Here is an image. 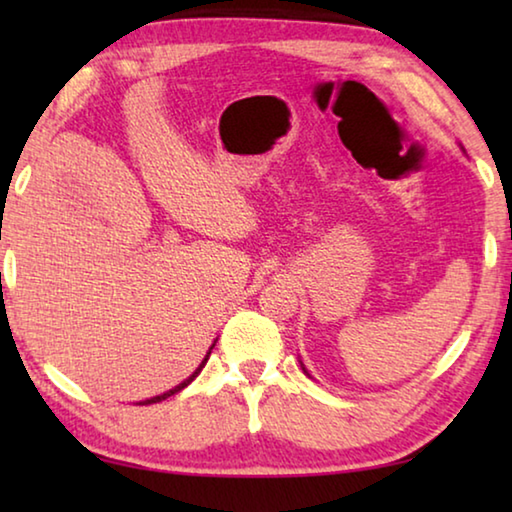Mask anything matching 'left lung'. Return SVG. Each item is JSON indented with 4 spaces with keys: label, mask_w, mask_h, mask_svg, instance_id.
Wrapping results in <instances>:
<instances>
[{
    "label": "left lung",
    "mask_w": 512,
    "mask_h": 512,
    "mask_svg": "<svg viewBox=\"0 0 512 512\" xmlns=\"http://www.w3.org/2000/svg\"><path fill=\"white\" fill-rule=\"evenodd\" d=\"M461 149H463V146H461ZM300 366H302V363H300ZM302 370H305V372H307V368H305V366H302ZM307 375H309V372H307Z\"/></svg>",
    "instance_id": "obj_1"
}]
</instances>
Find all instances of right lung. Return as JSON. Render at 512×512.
Returning a JSON list of instances; mask_svg holds the SVG:
<instances>
[{"label": "right lung", "mask_w": 512, "mask_h": 512, "mask_svg": "<svg viewBox=\"0 0 512 512\" xmlns=\"http://www.w3.org/2000/svg\"><path fill=\"white\" fill-rule=\"evenodd\" d=\"M214 345H216V341L212 343V348H214ZM212 348L210 350H207V354H205V359L201 361V363H198V368L192 372V375H189L187 379H183V381H180V384L178 386H173V388H169V391H164V393H160V395H155V397H149V400H142L140 404L142 406H146V404H155V402H162V400H167V397H171V395H176L178 391H183V388L185 386H189V384H192V381L198 377V372H201L203 368H205V363H207V359H210V352H212Z\"/></svg>", "instance_id": "obj_1"}]
</instances>
